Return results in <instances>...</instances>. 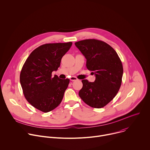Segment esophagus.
Listing matches in <instances>:
<instances>
[{
    "mask_svg": "<svg viewBox=\"0 0 150 150\" xmlns=\"http://www.w3.org/2000/svg\"><path fill=\"white\" fill-rule=\"evenodd\" d=\"M70 80H71V81H75L78 80V78H77L76 77H75V76H71V77L70 78Z\"/></svg>",
    "mask_w": 150,
    "mask_h": 150,
    "instance_id": "obj_1",
    "label": "esophagus"
}]
</instances>
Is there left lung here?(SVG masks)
Returning <instances> with one entry per match:
<instances>
[{"instance_id": "obj_1", "label": "left lung", "mask_w": 150, "mask_h": 150, "mask_svg": "<svg viewBox=\"0 0 150 150\" xmlns=\"http://www.w3.org/2000/svg\"><path fill=\"white\" fill-rule=\"evenodd\" d=\"M75 45L86 58L87 69L96 75L94 82L82 80L83 86L79 96L93 108H103L120 89L123 72L122 62L116 52L103 41L87 39Z\"/></svg>"}]
</instances>
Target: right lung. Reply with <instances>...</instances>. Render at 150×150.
Returning a JSON list of instances; mask_svg holds the SVG:
<instances>
[{"instance_id": "obj_1", "label": "right lung", "mask_w": 150, "mask_h": 150, "mask_svg": "<svg viewBox=\"0 0 150 150\" xmlns=\"http://www.w3.org/2000/svg\"><path fill=\"white\" fill-rule=\"evenodd\" d=\"M72 42L49 43L34 50L25 62L20 74V83L26 100L45 113L56 108L68 87L69 79H62L52 73L60 67L62 57Z\"/></svg>"}]
</instances>
